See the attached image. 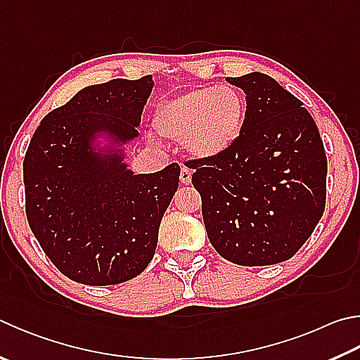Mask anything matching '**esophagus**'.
Listing matches in <instances>:
<instances>
[{"label": "esophagus", "instance_id": "esophagus-1", "mask_svg": "<svg viewBox=\"0 0 360 360\" xmlns=\"http://www.w3.org/2000/svg\"><path fill=\"white\" fill-rule=\"evenodd\" d=\"M179 179H181L182 184H191V182H192V169L187 168V167H182Z\"/></svg>", "mask_w": 360, "mask_h": 360}]
</instances>
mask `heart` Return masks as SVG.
Returning a JSON list of instances; mask_svg holds the SVG:
<instances>
[{
	"label": "heart",
	"mask_w": 360,
	"mask_h": 360,
	"mask_svg": "<svg viewBox=\"0 0 360 360\" xmlns=\"http://www.w3.org/2000/svg\"><path fill=\"white\" fill-rule=\"evenodd\" d=\"M245 97L231 84L201 86L159 103L154 129L167 139L184 140L188 153L212 159L234 146L244 130Z\"/></svg>",
	"instance_id": "1"
}]
</instances>
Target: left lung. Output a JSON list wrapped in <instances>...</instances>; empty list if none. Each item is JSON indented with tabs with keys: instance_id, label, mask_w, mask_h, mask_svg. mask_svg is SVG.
I'll list each match as a JSON object with an SVG mask.
<instances>
[{
	"instance_id": "8db88e82",
	"label": "left lung",
	"mask_w": 360,
	"mask_h": 360,
	"mask_svg": "<svg viewBox=\"0 0 360 360\" xmlns=\"http://www.w3.org/2000/svg\"><path fill=\"white\" fill-rule=\"evenodd\" d=\"M245 93L244 130L231 149L193 159L207 238L240 266L282 263L323 217L328 158L311 115L269 75L228 77Z\"/></svg>"
}]
</instances>
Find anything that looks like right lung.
Segmentation results:
<instances>
[{
	"mask_svg": "<svg viewBox=\"0 0 360 360\" xmlns=\"http://www.w3.org/2000/svg\"><path fill=\"white\" fill-rule=\"evenodd\" d=\"M153 77L88 86L44 117L23 160L32 234L61 274L84 285H117L146 269L163 214L179 186L178 163L134 174L120 155L91 149L96 132L139 135Z\"/></svg>",
	"mask_w": 360,
	"mask_h": 360,
	"instance_id": "right-lung-1",
	"label": "right lung"
}]
</instances>
